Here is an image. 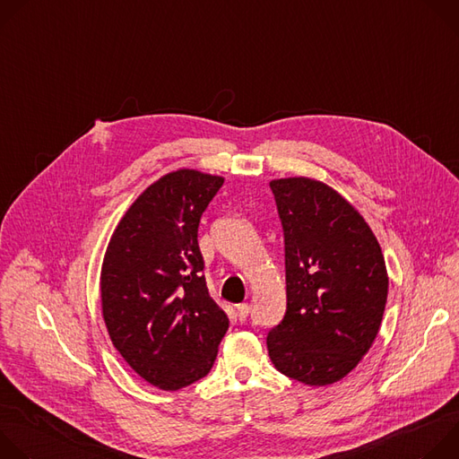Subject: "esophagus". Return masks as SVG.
<instances>
[{"label": "esophagus", "instance_id": "34e87169", "mask_svg": "<svg viewBox=\"0 0 459 459\" xmlns=\"http://www.w3.org/2000/svg\"><path fill=\"white\" fill-rule=\"evenodd\" d=\"M248 312H250V305H248V303H239V305H236V314H238L239 321H245L247 316H248Z\"/></svg>", "mask_w": 459, "mask_h": 459}]
</instances>
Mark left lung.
<instances>
[{
  "mask_svg": "<svg viewBox=\"0 0 459 459\" xmlns=\"http://www.w3.org/2000/svg\"><path fill=\"white\" fill-rule=\"evenodd\" d=\"M285 238L287 312L267 336L274 367L305 385L345 377L372 347L388 276L363 216L312 178L273 179Z\"/></svg>",
  "mask_w": 459,
  "mask_h": 459,
  "instance_id": "8db88e82",
  "label": "left lung"
}]
</instances>
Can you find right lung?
Returning <instances> with one entry per match:
<instances>
[{"label": "right lung", "instance_id": "add662e5", "mask_svg": "<svg viewBox=\"0 0 459 459\" xmlns=\"http://www.w3.org/2000/svg\"><path fill=\"white\" fill-rule=\"evenodd\" d=\"M223 178L169 172L119 220L101 265V310L116 351L161 390L209 374L227 314L211 298L198 245L202 214Z\"/></svg>", "mask_w": 459, "mask_h": 459}]
</instances>
